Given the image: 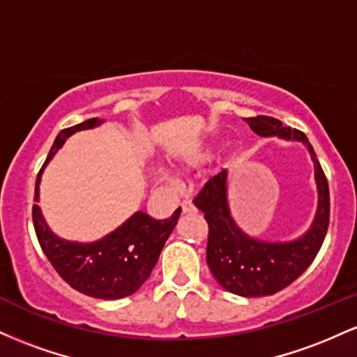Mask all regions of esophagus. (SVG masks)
Here are the masks:
<instances>
[{"instance_id": "1", "label": "esophagus", "mask_w": 357, "mask_h": 357, "mask_svg": "<svg viewBox=\"0 0 357 357\" xmlns=\"http://www.w3.org/2000/svg\"><path fill=\"white\" fill-rule=\"evenodd\" d=\"M196 211H198V210H196V206L191 202H183L181 203V213H183V215H192V213H196Z\"/></svg>"}]
</instances>
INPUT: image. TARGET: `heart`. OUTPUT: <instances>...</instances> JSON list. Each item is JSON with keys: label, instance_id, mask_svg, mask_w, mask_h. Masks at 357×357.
Returning a JSON list of instances; mask_svg holds the SVG:
<instances>
[{"label": "heart", "instance_id": "heart-1", "mask_svg": "<svg viewBox=\"0 0 357 357\" xmlns=\"http://www.w3.org/2000/svg\"><path fill=\"white\" fill-rule=\"evenodd\" d=\"M211 153H213L211 149H202V151H196V153L188 154L186 158H183L181 166L184 169H195V167L203 166L204 162L210 161Z\"/></svg>", "mask_w": 357, "mask_h": 357}]
</instances>
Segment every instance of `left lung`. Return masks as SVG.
I'll return each instance as SVG.
<instances>
[{
  "mask_svg": "<svg viewBox=\"0 0 357 357\" xmlns=\"http://www.w3.org/2000/svg\"><path fill=\"white\" fill-rule=\"evenodd\" d=\"M261 137L297 141L305 146L314 165L317 210L307 231L294 240L268 241L248 235L233 218L228 198V173L211 178L196 196L195 206L204 213L210 227L206 261L218 284L240 297L272 296L292 284L312 264L329 227V186L314 147L304 132L282 126L267 116L245 119Z\"/></svg>",
  "mask_w": 357,
  "mask_h": 357,
  "instance_id": "8db88e82",
  "label": "left lung"
}]
</instances>
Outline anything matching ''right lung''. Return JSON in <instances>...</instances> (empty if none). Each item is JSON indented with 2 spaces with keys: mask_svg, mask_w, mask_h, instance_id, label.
Listing matches in <instances>:
<instances>
[{
  "mask_svg": "<svg viewBox=\"0 0 357 357\" xmlns=\"http://www.w3.org/2000/svg\"><path fill=\"white\" fill-rule=\"evenodd\" d=\"M102 124L104 121L96 117L60 130L36 178L33 225L43 253L68 285L89 297L116 301L132 296L149 278L166 240L178 225L181 208L166 220H154L144 211H136L124 223L119 225L116 230L93 241L61 238L48 227L38 204L40 183L45 167L63 147L68 137L80 130L96 129Z\"/></svg>",
  "mask_w": 357,
  "mask_h": 357,
  "instance_id": "add662e5",
  "label": "right lung"
}]
</instances>
